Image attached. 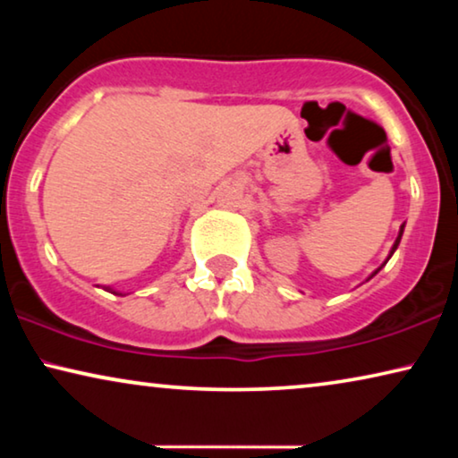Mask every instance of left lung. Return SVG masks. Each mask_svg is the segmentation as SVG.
<instances>
[{"mask_svg":"<svg viewBox=\"0 0 458 458\" xmlns=\"http://www.w3.org/2000/svg\"><path fill=\"white\" fill-rule=\"evenodd\" d=\"M403 231H404V225H403V227H400V233H398V237H396V243H394V248H392V252H390V256L394 254V250H396L398 248V243H400V237H403ZM381 268V267H379ZM379 268H377V271H379ZM377 271H375V273H377ZM373 273V275H375Z\"/></svg>","mask_w":458,"mask_h":458,"instance_id":"obj_1","label":"left lung"}]
</instances>
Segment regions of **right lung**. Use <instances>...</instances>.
Wrapping results in <instances>:
<instances>
[{
	"mask_svg": "<svg viewBox=\"0 0 458 458\" xmlns=\"http://www.w3.org/2000/svg\"><path fill=\"white\" fill-rule=\"evenodd\" d=\"M112 293H114V292H112Z\"/></svg>",
	"mask_w": 458,
	"mask_h": 458,
	"instance_id": "obj_1",
	"label": "right lung"
}]
</instances>
